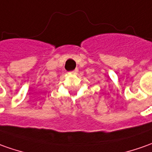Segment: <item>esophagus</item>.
I'll list each match as a JSON object with an SVG mask.
<instances>
[{"mask_svg":"<svg viewBox=\"0 0 152 152\" xmlns=\"http://www.w3.org/2000/svg\"><path fill=\"white\" fill-rule=\"evenodd\" d=\"M77 72H78V70H77V69H76V70H75L74 72H73V73H76Z\"/></svg>","mask_w":152,"mask_h":152,"instance_id":"obj_1","label":"esophagus"}]
</instances>
